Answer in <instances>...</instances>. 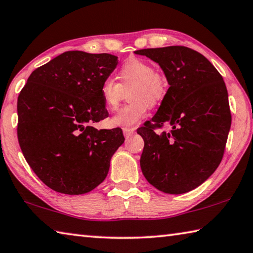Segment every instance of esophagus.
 I'll return each mask as SVG.
<instances>
[{"label": "esophagus", "mask_w": 253, "mask_h": 253, "mask_svg": "<svg viewBox=\"0 0 253 253\" xmlns=\"http://www.w3.org/2000/svg\"><path fill=\"white\" fill-rule=\"evenodd\" d=\"M123 131L126 138H129V137L135 132V129H123Z\"/></svg>", "instance_id": "1"}]
</instances>
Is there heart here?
Listing matches in <instances>:
<instances>
[{
    "mask_svg": "<svg viewBox=\"0 0 253 253\" xmlns=\"http://www.w3.org/2000/svg\"><path fill=\"white\" fill-rule=\"evenodd\" d=\"M118 83L106 79L100 86V95L107 109L114 111L121 103L124 91L130 103L122 107L111 119L112 125L123 129H132L146 116L148 106L163 102L167 94V80L162 73L145 61L131 58L121 67Z\"/></svg>",
    "mask_w": 253,
    "mask_h": 253,
    "instance_id": "1",
    "label": "heart"
}]
</instances>
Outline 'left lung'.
<instances>
[{
    "instance_id": "obj_1",
    "label": "left lung",
    "mask_w": 253,
    "mask_h": 253,
    "mask_svg": "<svg viewBox=\"0 0 253 253\" xmlns=\"http://www.w3.org/2000/svg\"><path fill=\"white\" fill-rule=\"evenodd\" d=\"M162 68L169 88L151 122L137 132L145 141L140 168L151 186L179 195L204 183L221 163L231 126L222 76L204 55L185 46L139 49ZM170 123L158 135L155 126Z\"/></svg>"
}]
</instances>
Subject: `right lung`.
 I'll return each instance as SVG.
<instances>
[{"instance_id":"add662e5","label":"right lung","mask_w":253,"mask_h":253,"mask_svg":"<svg viewBox=\"0 0 253 253\" xmlns=\"http://www.w3.org/2000/svg\"><path fill=\"white\" fill-rule=\"evenodd\" d=\"M117 64L111 54L68 50L36 68L18 95L22 153L50 189L83 195L106 178L125 138L121 128L91 124L108 117L100 86Z\"/></svg>"}]
</instances>
